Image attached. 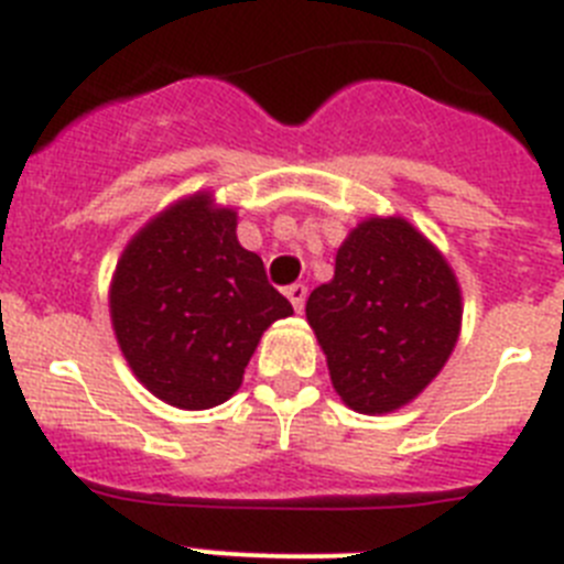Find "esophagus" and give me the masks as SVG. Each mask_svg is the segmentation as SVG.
<instances>
[{
    "label": "esophagus",
    "instance_id": "1",
    "mask_svg": "<svg viewBox=\"0 0 564 564\" xmlns=\"http://www.w3.org/2000/svg\"><path fill=\"white\" fill-rule=\"evenodd\" d=\"M285 293H288V299H291L293 310H296V313H302L304 302H307V288H304V285H291Z\"/></svg>",
    "mask_w": 564,
    "mask_h": 564
}]
</instances>
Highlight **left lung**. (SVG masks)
Wrapping results in <instances>:
<instances>
[{
	"label": "left lung",
	"instance_id": "obj_1",
	"mask_svg": "<svg viewBox=\"0 0 564 564\" xmlns=\"http://www.w3.org/2000/svg\"><path fill=\"white\" fill-rule=\"evenodd\" d=\"M333 389L358 413H391L431 386L462 333L451 262L400 215L360 220L335 273L307 299Z\"/></svg>",
	"mask_w": 564,
	"mask_h": 564
}]
</instances>
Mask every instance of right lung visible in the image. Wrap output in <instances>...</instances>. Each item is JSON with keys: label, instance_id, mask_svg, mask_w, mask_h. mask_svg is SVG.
<instances>
[{"label": "right lung", "instance_id": "1", "mask_svg": "<svg viewBox=\"0 0 564 564\" xmlns=\"http://www.w3.org/2000/svg\"><path fill=\"white\" fill-rule=\"evenodd\" d=\"M111 327L139 383L181 411L229 400L262 333L293 313L237 240V212L193 193L128 240L108 291Z\"/></svg>", "mask_w": 564, "mask_h": 564}]
</instances>
